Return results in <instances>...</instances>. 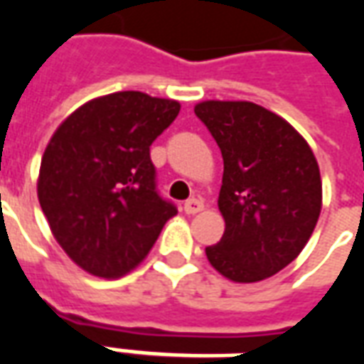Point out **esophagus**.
Wrapping results in <instances>:
<instances>
[{
    "label": "esophagus",
    "mask_w": 364,
    "mask_h": 364,
    "mask_svg": "<svg viewBox=\"0 0 364 364\" xmlns=\"http://www.w3.org/2000/svg\"><path fill=\"white\" fill-rule=\"evenodd\" d=\"M183 208H185V213L187 214H197L205 208V203H203V200H198V198H189Z\"/></svg>",
    "instance_id": "1"
}]
</instances>
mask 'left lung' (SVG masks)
<instances>
[{
  "label": "left lung",
  "mask_w": 364,
  "mask_h": 364,
  "mask_svg": "<svg viewBox=\"0 0 364 364\" xmlns=\"http://www.w3.org/2000/svg\"><path fill=\"white\" fill-rule=\"evenodd\" d=\"M195 114L218 144V195L226 230L206 247L216 271L257 282L298 257L321 210V177L312 148L289 122L250 101H203Z\"/></svg>",
  "instance_id": "8db88e82"
}]
</instances>
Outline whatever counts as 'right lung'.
Returning <instances> with one entry per match:
<instances>
[{"instance_id":"1","label":"right lung","mask_w":364,"mask_h":364,"mask_svg":"<svg viewBox=\"0 0 364 364\" xmlns=\"http://www.w3.org/2000/svg\"><path fill=\"white\" fill-rule=\"evenodd\" d=\"M179 109L173 99L119 91L82 105L52 134L38 203L56 242L83 271L122 277L177 214L156 189L150 146Z\"/></svg>"}]
</instances>
